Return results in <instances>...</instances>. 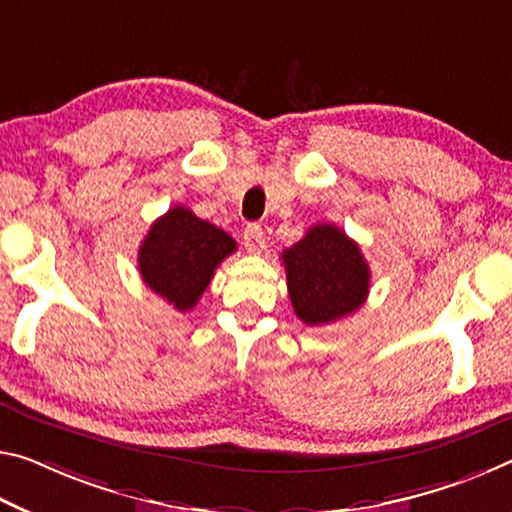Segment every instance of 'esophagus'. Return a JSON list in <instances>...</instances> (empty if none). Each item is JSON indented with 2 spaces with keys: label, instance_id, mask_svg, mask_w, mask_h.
<instances>
[{
  "label": "esophagus",
  "instance_id": "1",
  "mask_svg": "<svg viewBox=\"0 0 512 512\" xmlns=\"http://www.w3.org/2000/svg\"><path fill=\"white\" fill-rule=\"evenodd\" d=\"M241 237H243V248H246L248 253H262V248H264V230H262V225L248 223Z\"/></svg>",
  "mask_w": 512,
  "mask_h": 512
}]
</instances>
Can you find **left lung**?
<instances>
[{
  "label": "left lung",
  "mask_w": 512,
  "mask_h": 512,
  "mask_svg": "<svg viewBox=\"0 0 512 512\" xmlns=\"http://www.w3.org/2000/svg\"><path fill=\"white\" fill-rule=\"evenodd\" d=\"M296 316L326 326L360 310L369 294V264L360 246L332 223L314 225L282 253Z\"/></svg>",
  "instance_id": "8db88e82"
}]
</instances>
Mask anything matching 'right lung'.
Instances as JSON below:
<instances>
[{
	"label": "right lung",
	"instance_id": "add662e5",
	"mask_svg": "<svg viewBox=\"0 0 512 512\" xmlns=\"http://www.w3.org/2000/svg\"><path fill=\"white\" fill-rule=\"evenodd\" d=\"M237 250L221 227L202 221L191 209L175 205L152 223L139 248V271L154 294L175 310L196 307L214 278L216 266Z\"/></svg>",
	"mask_w": 512,
	"mask_h": 512
}]
</instances>
